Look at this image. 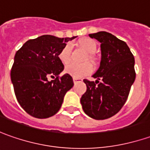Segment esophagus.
I'll return each mask as SVG.
<instances>
[{"label":"esophagus","instance_id":"obj_1","mask_svg":"<svg viewBox=\"0 0 150 150\" xmlns=\"http://www.w3.org/2000/svg\"><path fill=\"white\" fill-rule=\"evenodd\" d=\"M73 80H74V83L75 84H77V83H79L80 81H82L81 79H78V78H73Z\"/></svg>","mask_w":150,"mask_h":150}]
</instances>
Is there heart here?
<instances>
[{
    "instance_id": "heart-1",
    "label": "heart",
    "mask_w": 150,
    "mask_h": 150,
    "mask_svg": "<svg viewBox=\"0 0 150 150\" xmlns=\"http://www.w3.org/2000/svg\"><path fill=\"white\" fill-rule=\"evenodd\" d=\"M79 45L90 54H94L97 49L96 42L94 40L91 39L82 40L81 41H80ZM70 52H71V47L69 44L65 45L59 51L58 57L64 65H66L70 62ZM65 71L66 74L71 75L74 78H81L91 73L92 71V65L90 63H84L81 65L70 64L65 67Z\"/></svg>"
}]
</instances>
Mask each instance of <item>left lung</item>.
<instances>
[{
  "label": "left lung",
  "mask_w": 150,
  "mask_h": 150,
  "mask_svg": "<svg viewBox=\"0 0 150 150\" xmlns=\"http://www.w3.org/2000/svg\"><path fill=\"white\" fill-rule=\"evenodd\" d=\"M100 42L101 60L92 75L84 80L87 90L80 99L83 110L95 120L110 118L121 110L135 80L134 58L127 44L106 31L90 34Z\"/></svg>",
  "instance_id": "8db88e82"
}]
</instances>
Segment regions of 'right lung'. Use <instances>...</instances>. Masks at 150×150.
Masks as SVG:
<instances>
[{"label":"right lung","instance_id":"1","mask_svg":"<svg viewBox=\"0 0 150 150\" xmlns=\"http://www.w3.org/2000/svg\"><path fill=\"white\" fill-rule=\"evenodd\" d=\"M71 38L45 35L29 40L16 51L11 71L16 97L30 115L45 119L55 115L61 107L66 92L73 87L70 75H59L64 65L59 51ZM50 77L54 80L49 81Z\"/></svg>","mask_w":150,"mask_h":150}]
</instances>
